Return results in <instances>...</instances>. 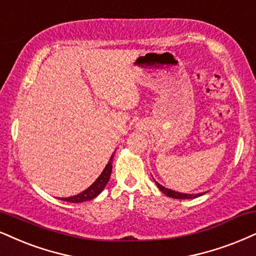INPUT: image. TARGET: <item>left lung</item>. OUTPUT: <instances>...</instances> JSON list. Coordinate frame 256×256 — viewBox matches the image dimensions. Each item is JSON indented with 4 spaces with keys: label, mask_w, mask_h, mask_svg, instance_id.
Returning <instances> with one entry per match:
<instances>
[{
    "label": "left lung",
    "mask_w": 256,
    "mask_h": 256,
    "mask_svg": "<svg viewBox=\"0 0 256 256\" xmlns=\"http://www.w3.org/2000/svg\"><path fill=\"white\" fill-rule=\"evenodd\" d=\"M156 184L158 188H159V190L162 192V194H165L167 197H171V198H176V200H194V198H197L200 197V196H203L205 194V192H202V194H182V192H178V191H173L171 190V188H165V186L160 185L159 182H158L156 180Z\"/></svg>",
    "instance_id": "1"
}]
</instances>
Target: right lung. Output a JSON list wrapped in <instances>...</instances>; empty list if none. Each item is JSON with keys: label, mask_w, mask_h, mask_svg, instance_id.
<instances>
[{"label": "right lung", "mask_w": 256, "mask_h": 256, "mask_svg": "<svg viewBox=\"0 0 256 256\" xmlns=\"http://www.w3.org/2000/svg\"><path fill=\"white\" fill-rule=\"evenodd\" d=\"M112 158H114V154L110 156L109 162L106 164V166L104 167L103 172L100 173L98 178H97L96 180H94L92 184L86 188V190H84L83 192H80V194L76 196H72V197L60 198V200L65 202H71V203H83V202H88V200H94V198H96L97 196L104 190L106 185L108 184L110 174H112Z\"/></svg>", "instance_id": "1"}]
</instances>
